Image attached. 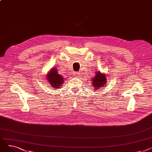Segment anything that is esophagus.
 I'll use <instances>...</instances> for the list:
<instances>
[{
  "mask_svg": "<svg viewBox=\"0 0 152 152\" xmlns=\"http://www.w3.org/2000/svg\"><path fill=\"white\" fill-rule=\"evenodd\" d=\"M73 75L75 76H77L79 75V73H77V72H75V73H73Z\"/></svg>",
  "mask_w": 152,
  "mask_h": 152,
  "instance_id": "1",
  "label": "esophagus"
}]
</instances>
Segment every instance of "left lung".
I'll return each instance as SVG.
<instances>
[{"label": "left lung", "mask_w": 152, "mask_h": 152, "mask_svg": "<svg viewBox=\"0 0 152 152\" xmlns=\"http://www.w3.org/2000/svg\"><path fill=\"white\" fill-rule=\"evenodd\" d=\"M92 86H93V88L95 90L99 89L102 88L104 86H105L107 83V79L106 76L103 74L101 73L100 71H98L95 75V77L92 79Z\"/></svg>", "instance_id": "1"}]
</instances>
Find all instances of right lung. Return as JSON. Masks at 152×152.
Returning a JSON list of instances; mask_svg holds the SVG:
<instances>
[{
    "label": "right lung",
    "mask_w": 152,
    "mask_h": 152,
    "mask_svg": "<svg viewBox=\"0 0 152 152\" xmlns=\"http://www.w3.org/2000/svg\"><path fill=\"white\" fill-rule=\"evenodd\" d=\"M47 79L53 89H59L64 83L63 77L58 74L57 70L52 68L47 75Z\"/></svg>",
    "instance_id": "1"
}]
</instances>
